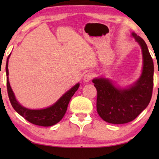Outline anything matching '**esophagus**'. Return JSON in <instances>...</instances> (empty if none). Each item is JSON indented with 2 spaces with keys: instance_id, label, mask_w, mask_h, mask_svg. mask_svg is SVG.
Segmentation results:
<instances>
[{
  "instance_id": "obj_1",
  "label": "esophagus",
  "mask_w": 159,
  "mask_h": 159,
  "mask_svg": "<svg viewBox=\"0 0 159 159\" xmlns=\"http://www.w3.org/2000/svg\"><path fill=\"white\" fill-rule=\"evenodd\" d=\"M93 77V75L92 73H87L86 75L84 76L83 80L84 82H90L91 80H92Z\"/></svg>"
}]
</instances>
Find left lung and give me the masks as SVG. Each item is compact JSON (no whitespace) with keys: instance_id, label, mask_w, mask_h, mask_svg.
Returning <instances> with one entry per match:
<instances>
[{"instance_id":"8db88e82","label":"left lung","mask_w":159,"mask_h":159,"mask_svg":"<svg viewBox=\"0 0 159 159\" xmlns=\"http://www.w3.org/2000/svg\"><path fill=\"white\" fill-rule=\"evenodd\" d=\"M143 53V71L133 85L126 88L116 87L109 80H93L97 90V111L106 122L115 125L133 121L151 101L153 87V61L143 39L132 32Z\"/></svg>"}]
</instances>
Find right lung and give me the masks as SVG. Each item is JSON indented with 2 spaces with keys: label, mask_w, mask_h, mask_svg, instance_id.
<instances>
[{
  "label": "right lung",
  "mask_w": 159,
  "mask_h": 159,
  "mask_svg": "<svg viewBox=\"0 0 159 159\" xmlns=\"http://www.w3.org/2000/svg\"><path fill=\"white\" fill-rule=\"evenodd\" d=\"M9 56L10 55L8 56L7 58L6 66V77H6V84H7L8 98H9L12 107L21 116H23L24 118L27 119L30 123L34 124L35 125L43 126V127H50V126H53L58 122H59L63 117H64V114H66L69 101H70L71 97L73 96V95L75 94L76 91L77 90V89L79 88L80 83L76 84L70 90L63 95L53 105L50 106V107L39 110L29 109V108L24 107L21 104L19 103L10 86L8 77V63Z\"/></svg>",
  "instance_id": "1"
}]
</instances>
